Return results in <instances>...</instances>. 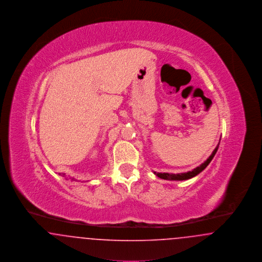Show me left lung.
<instances>
[{"label": "left lung", "mask_w": 262, "mask_h": 262, "mask_svg": "<svg viewBox=\"0 0 262 262\" xmlns=\"http://www.w3.org/2000/svg\"><path fill=\"white\" fill-rule=\"evenodd\" d=\"M218 147H219V143H218V145L216 146V148L213 150L211 155L206 159V161H204V163H202L200 166L196 167V168L193 169L192 171H188L187 173H181V174L156 173V172H154V174H156L157 177H159L160 179H163V180H170V181H185V180L191 179V178H193V177H195V176H198V174H200V172H202V171L208 166V164L211 162L213 157L215 156V154H216V152H217V150H218Z\"/></svg>", "instance_id": "8db88e82"}]
</instances>
